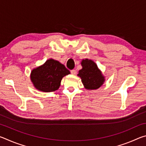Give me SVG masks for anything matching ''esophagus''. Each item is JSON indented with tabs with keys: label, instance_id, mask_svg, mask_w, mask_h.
<instances>
[{
	"label": "esophagus",
	"instance_id": "34e87169",
	"mask_svg": "<svg viewBox=\"0 0 146 146\" xmlns=\"http://www.w3.org/2000/svg\"><path fill=\"white\" fill-rule=\"evenodd\" d=\"M71 73L72 74V75H76V71L75 70H73L71 71Z\"/></svg>",
	"mask_w": 146,
	"mask_h": 146
}]
</instances>
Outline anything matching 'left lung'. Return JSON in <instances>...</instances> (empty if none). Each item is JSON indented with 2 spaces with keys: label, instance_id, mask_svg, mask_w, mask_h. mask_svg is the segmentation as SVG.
<instances>
[{
  "label": "left lung",
  "instance_id": "1",
  "mask_svg": "<svg viewBox=\"0 0 146 146\" xmlns=\"http://www.w3.org/2000/svg\"><path fill=\"white\" fill-rule=\"evenodd\" d=\"M82 68L79 70L78 76L81 78L83 85L87 90H97L105 81V77L93 60L88 58L81 62Z\"/></svg>",
  "mask_w": 146,
  "mask_h": 146
}]
</instances>
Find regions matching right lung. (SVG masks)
Segmentation results:
<instances>
[{"mask_svg": "<svg viewBox=\"0 0 146 146\" xmlns=\"http://www.w3.org/2000/svg\"><path fill=\"white\" fill-rule=\"evenodd\" d=\"M70 71L58 61L50 58L31 71L30 78L35 88L43 92L57 90L64 76Z\"/></svg>", "mask_w": 146, "mask_h": 146, "instance_id": "1", "label": "right lung"}]
</instances>
